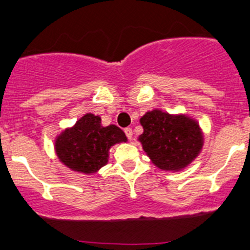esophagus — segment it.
Masks as SVG:
<instances>
[{"mask_svg":"<svg viewBox=\"0 0 250 250\" xmlns=\"http://www.w3.org/2000/svg\"><path fill=\"white\" fill-rule=\"evenodd\" d=\"M125 135H127V138L131 140V138H133V129H131V128H125Z\"/></svg>","mask_w":250,"mask_h":250,"instance_id":"esophagus-1","label":"esophagus"}]
</instances>
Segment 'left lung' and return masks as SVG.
Listing matches in <instances>:
<instances>
[{"mask_svg":"<svg viewBox=\"0 0 250 250\" xmlns=\"http://www.w3.org/2000/svg\"><path fill=\"white\" fill-rule=\"evenodd\" d=\"M140 123L144 133L138 140L150 161L163 171H182L202 152L203 131L188 115L154 109L147 111Z\"/></svg>","mask_w":250,"mask_h":250,"instance_id":"8db88e82","label":"left lung"}]
</instances>
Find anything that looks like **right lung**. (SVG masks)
I'll use <instances>...</instances> for the list:
<instances>
[{"label":"right lung","mask_w":250,"mask_h":250,"mask_svg":"<svg viewBox=\"0 0 250 250\" xmlns=\"http://www.w3.org/2000/svg\"><path fill=\"white\" fill-rule=\"evenodd\" d=\"M121 142H127L122 129L115 125L103 127L100 116L87 112L57 136L54 149L68 168L92 174L108 164L109 149Z\"/></svg>","instance_id":"right-lung-1"}]
</instances>
